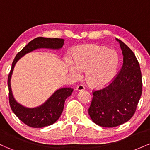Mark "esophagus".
I'll return each instance as SVG.
<instances>
[{
    "instance_id": "34e87169",
    "label": "esophagus",
    "mask_w": 150,
    "mask_h": 150,
    "mask_svg": "<svg viewBox=\"0 0 150 150\" xmlns=\"http://www.w3.org/2000/svg\"><path fill=\"white\" fill-rule=\"evenodd\" d=\"M84 89H85V87H84L83 85H80L77 86V87H76V89H75V90H76L77 92H81V91H83Z\"/></svg>"
}]
</instances>
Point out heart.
<instances>
[{"mask_svg":"<svg viewBox=\"0 0 150 150\" xmlns=\"http://www.w3.org/2000/svg\"><path fill=\"white\" fill-rule=\"evenodd\" d=\"M73 61L67 63L69 73L75 78H80L82 71L87 70V82L92 87H102L111 83L120 63L116 51L93 44L77 49L73 53Z\"/></svg>","mask_w":150,"mask_h":150,"instance_id":"1","label":"heart"}]
</instances>
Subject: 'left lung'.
Masks as SVG:
<instances>
[{"instance_id":"8db88e82","label":"left lung","mask_w":150,"mask_h":150,"mask_svg":"<svg viewBox=\"0 0 150 150\" xmlns=\"http://www.w3.org/2000/svg\"><path fill=\"white\" fill-rule=\"evenodd\" d=\"M116 40L123 53V66L112 83L94 92L88 110L92 121L106 128L118 126L130 120L142 94V75L138 61L126 44L118 39Z\"/></svg>"}]
</instances>
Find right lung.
Returning <instances> with one entry per match:
<instances>
[{
	"instance_id": "obj_1",
	"label": "right lung",
	"mask_w": 150,
	"mask_h": 150,
	"mask_svg": "<svg viewBox=\"0 0 150 150\" xmlns=\"http://www.w3.org/2000/svg\"><path fill=\"white\" fill-rule=\"evenodd\" d=\"M64 39L58 38L37 37L29 42L15 56L8 79L9 102L12 111L21 121L32 128H43L56 123L63 112L65 99L71 95L73 89L69 87L58 89L40 106L29 108L18 102L11 89V77L17 62L27 53L39 49L59 50L64 44Z\"/></svg>"
}]
</instances>
